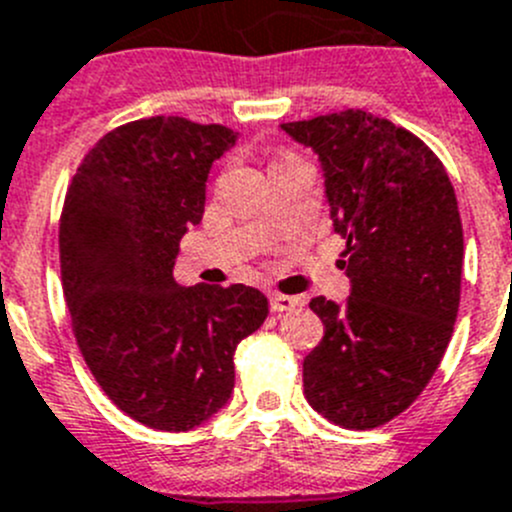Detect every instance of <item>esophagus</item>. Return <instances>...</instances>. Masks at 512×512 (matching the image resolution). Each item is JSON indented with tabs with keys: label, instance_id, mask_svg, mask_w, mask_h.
Wrapping results in <instances>:
<instances>
[{
	"label": "esophagus",
	"instance_id": "esophagus-1",
	"mask_svg": "<svg viewBox=\"0 0 512 512\" xmlns=\"http://www.w3.org/2000/svg\"><path fill=\"white\" fill-rule=\"evenodd\" d=\"M269 304H271V311H276V314H281V311H291L296 309V306L301 304L296 296H286V294H271L269 296Z\"/></svg>",
	"mask_w": 512,
	"mask_h": 512
}]
</instances>
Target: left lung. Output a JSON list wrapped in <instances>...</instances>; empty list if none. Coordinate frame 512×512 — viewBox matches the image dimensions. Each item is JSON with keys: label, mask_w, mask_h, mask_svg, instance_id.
Segmentation results:
<instances>
[{"label": "left lung", "mask_w": 512, "mask_h": 512, "mask_svg": "<svg viewBox=\"0 0 512 512\" xmlns=\"http://www.w3.org/2000/svg\"><path fill=\"white\" fill-rule=\"evenodd\" d=\"M281 130L319 155L352 284L344 304L311 299L324 337L304 394L334 425L379 427L420 397L450 344L465 251L455 188L417 135L364 110Z\"/></svg>", "instance_id": "obj_1"}]
</instances>
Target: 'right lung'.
<instances>
[{"instance_id": "add662e5", "label": "right lung", "mask_w": 512, "mask_h": 512, "mask_svg": "<svg viewBox=\"0 0 512 512\" xmlns=\"http://www.w3.org/2000/svg\"><path fill=\"white\" fill-rule=\"evenodd\" d=\"M236 140L223 125L135 120L97 140L67 188L60 264L77 347L107 397L153 430L186 432L221 412L233 352L269 314L251 286L173 279L213 160Z\"/></svg>"}]
</instances>
